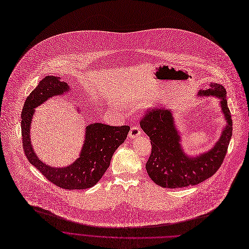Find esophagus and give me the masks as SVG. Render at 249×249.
Masks as SVG:
<instances>
[{"label": "esophagus", "mask_w": 249, "mask_h": 249, "mask_svg": "<svg viewBox=\"0 0 249 249\" xmlns=\"http://www.w3.org/2000/svg\"><path fill=\"white\" fill-rule=\"evenodd\" d=\"M141 133H142V131H141L140 127H138L137 125H134L131 127V129L129 131V138L135 139L136 137H138Z\"/></svg>", "instance_id": "obj_1"}]
</instances>
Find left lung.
I'll return each mask as SVG.
<instances>
[{
  "mask_svg": "<svg viewBox=\"0 0 249 249\" xmlns=\"http://www.w3.org/2000/svg\"><path fill=\"white\" fill-rule=\"evenodd\" d=\"M225 94L224 87L217 83H211L208 89L199 90L198 95H215L220 98L228 125L215 146L196 158L188 157L180 148L170 110L153 107L144 112L140 126L150 137L152 145L146 170L154 183L169 189L185 188L197 185L215 174L227 155L232 135V120Z\"/></svg>",
  "mask_w": 249,
  "mask_h": 249,
  "instance_id": "8db88e82",
  "label": "left lung"
}]
</instances>
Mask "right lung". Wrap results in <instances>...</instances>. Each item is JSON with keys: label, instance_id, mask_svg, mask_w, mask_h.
<instances>
[{"label": "right lung", "instance_id": "add662e5", "mask_svg": "<svg viewBox=\"0 0 249 249\" xmlns=\"http://www.w3.org/2000/svg\"><path fill=\"white\" fill-rule=\"evenodd\" d=\"M69 91V85L58 77L42 78L26 99L21 112V140L28 160L50 182L65 190H84L93 187L110 165L112 156L125 141L130 127L94 123L86 127L85 141L78 159L66 168H52L43 164L34 153L30 127L35 108L54 95Z\"/></svg>", "mask_w": 249, "mask_h": 249}]
</instances>
